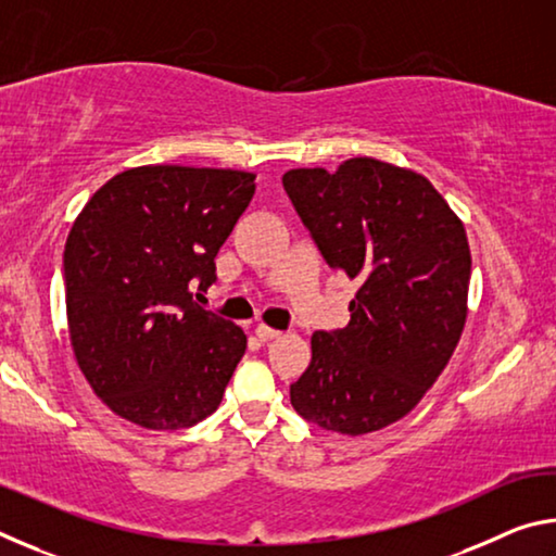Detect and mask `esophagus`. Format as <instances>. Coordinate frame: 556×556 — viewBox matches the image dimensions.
I'll use <instances>...</instances> for the list:
<instances>
[{
    "label": "esophagus",
    "mask_w": 556,
    "mask_h": 556,
    "mask_svg": "<svg viewBox=\"0 0 556 556\" xmlns=\"http://www.w3.org/2000/svg\"><path fill=\"white\" fill-rule=\"evenodd\" d=\"M255 336L260 338L262 343H267V341H275V338H279L281 333L277 331V328H269V326H265V324H260V326L255 328Z\"/></svg>",
    "instance_id": "34e87169"
}]
</instances>
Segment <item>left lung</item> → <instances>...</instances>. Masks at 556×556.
Returning <instances> with one entry per match:
<instances>
[{
    "label": "left lung",
    "instance_id": "1",
    "mask_svg": "<svg viewBox=\"0 0 556 556\" xmlns=\"http://www.w3.org/2000/svg\"><path fill=\"white\" fill-rule=\"evenodd\" d=\"M328 267L355 279L351 321L312 336V363L289 397L338 434L378 431L417 407L466 324L464 223L425 176L380 159L281 176Z\"/></svg>",
    "mask_w": 556,
    "mask_h": 556
}]
</instances>
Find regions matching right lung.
Here are the masks:
<instances>
[{
    "label": "right lung",
    "instance_id": "obj_1",
    "mask_svg": "<svg viewBox=\"0 0 556 556\" xmlns=\"http://www.w3.org/2000/svg\"><path fill=\"white\" fill-rule=\"evenodd\" d=\"M255 195V174L137 166L92 193L63 252L71 345L92 392L131 425L174 431L218 409L248 348L193 301Z\"/></svg>",
    "mask_w": 556,
    "mask_h": 556
}]
</instances>
